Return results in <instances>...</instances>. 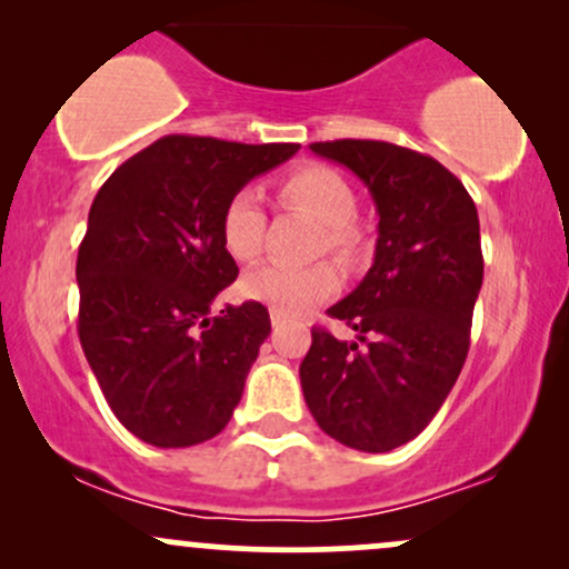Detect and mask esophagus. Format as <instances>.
I'll list each match as a JSON object with an SVG mask.
<instances>
[{
  "mask_svg": "<svg viewBox=\"0 0 569 569\" xmlns=\"http://www.w3.org/2000/svg\"><path fill=\"white\" fill-rule=\"evenodd\" d=\"M270 321H272V326H283V316H278V312H270Z\"/></svg>",
  "mask_w": 569,
  "mask_h": 569,
  "instance_id": "34e87169",
  "label": "esophagus"
}]
</instances>
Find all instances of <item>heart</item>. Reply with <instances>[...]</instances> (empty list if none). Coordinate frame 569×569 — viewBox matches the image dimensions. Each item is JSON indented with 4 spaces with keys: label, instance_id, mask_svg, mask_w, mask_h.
<instances>
[{
    "label": "heart",
    "instance_id": "obj_1",
    "mask_svg": "<svg viewBox=\"0 0 569 569\" xmlns=\"http://www.w3.org/2000/svg\"><path fill=\"white\" fill-rule=\"evenodd\" d=\"M278 198L286 208L302 211L323 227L326 251L342 262H352L361 251V230L356 227V192L342 173L321 162L293 168L278 181ZM221 246L234 262H251L262 248L264 208L253 189H238L221 208ZM339 289V278L329 262L307 267L259 264L240 280L243 297L262 302L283 318H293L326 302Z\"/></svg>",
    "mask_w": 569,
    "mask_h": 569
}]
</instances>
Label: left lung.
<instances>
[{
    "label": "left lung",
    "mask_w": 569,
    "mask_h": 569,
    "mask_svg": "<svg viewBox=\"0 0 569 569\" xmlns=\"http://www.w3.org/2000/svg\"><path fill=\"white\" fill-rule=\"evenodd\" d=\"M310 149L369 187L380 238L367 278L326 310L356 339L312 326L305 401L331 439L390 452L433 420L466 363L485 278L479 213L462 181L415 149L369 139Z\"/></svg>",
    "instance_id": "8db88e82"
}]
</instances>
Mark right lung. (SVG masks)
I'll return each mask as SVG.
<instances>
[{
	"instance_id": "right-lung-1",
	"label": "right lung",
	"mask_w": 569,
	"mask_h": 569,
	"mask_svg": "<svg viewBox=\"0 0 569 569\" xmlns=\"http://www.w3.org/2000/svg\"><path fill=\"white\" fill-rule=\"evenodd\" d=\"M299 143L166 136L98 189L77 253L80 342L117 420L152 447H192L230 422L270 335L262 302H213L238 278L224 202Z\"/></svg>"
}]
</instances>
